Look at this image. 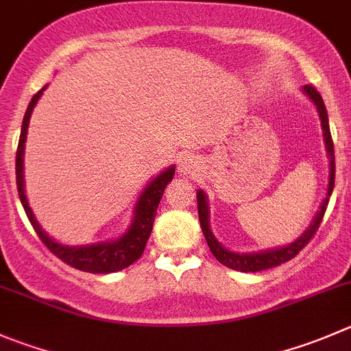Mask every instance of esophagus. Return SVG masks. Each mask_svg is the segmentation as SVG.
<instances>
[{
  "label": "esophagus",
  "instance_id": "obj_1",
  "mask_svg": "<svg viewBox=\"0 0 351 351\" xmlns=\"http://www.w3.org/2000/svg\"><path fill=\"white\" fill-rule=\"evenodd\" d=\"M180 173H183V175H192L193 171H197V168H199V159L195 158V156H183L182 159H180Z\"/></svg>",
  "mask_w": 351,
  "mask_h": 351
}]
</instances>
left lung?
Listing matches in <instances>:
<instances>
[{"mask_svg":"<svg viewBox=\"0 0 351 351\" xmlns=\"http://www.w3.org/2000/svg\"><path fill=\"white\" fill-rule=\"evenodd\" d=\"M304 93L311 97L312 103L315 104L319 111V118H321L322 125V134H324V142H326V151L329 156V185H328V193H326V199L322 202L321 210L317 213V216L314 217V223L308 226V230L302 234L298 240H295L293 243L287 245V247L281 248H273V250H264V252H255V254H237V252H231L228 248H224L219 241L216 240V237L213 234L209 226V209H207V197L202 190H197V209H199V221L200 228H202V233L206 237L207 245H209L210 252H213L214 257L223 264V266L230 267V269L241 271V273H257V271L269 269V267H276L283 262L291 261L297 254H300L302 248L308 243V241L314 238L315 231L319 230V224L322 223V217H324L326 209H328L329 197H331L332 189H335V145H332L331 138V130H329V121H328V111H326L324 101H322L321 94L312 87V85H305Z\"/></svg>","mask_w":351,"mask_h":351,"instance_id":"8db88e82","label":"left lung"}]
</instances>
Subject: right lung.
I'll return each mask as SVG.
<instances>
[{"label":"right lung","mask_w":351,"mask_h":351,"mask_svg":"<svg viewBox=\"0 0 351 351\" xmlns=\"http://www.w3.org/2000/svg\"><path fill=\"white\" fill-rule=\"evenodd\" d=\"M44 89L34 94L32 101L29 103V108L25 111V117L22 121V132H20L19 147H16V159H15V171H16V189H19L20 202H22L23 210H25L27 217H29L30 224L36 230L37 237L43 240V243L56 255L58 258L68 264V266L75 267L78 271H85V273L94 274H108L117 273V271L125 269L130 264H134L142 254H144L145 243H147L149 237H151L152 224H154L156 210H158L159 202H161L162 192H165L166 185L175 176V166L165 169L161 175L156 176L151 183L144 189L142 195L138 197L137 206H135V217L132 226L128 228L127 233L120 237L114 241H108V243H94V245H82V247H68V245H61L54 241L53 238L47 237L39 226V223L34 217L32 210H30L29 202H27L25 190H23V149H25V138H27V128H29L30 114H32L34 106L37 104L39 97L43 96Z\"/></svg>","instance_id":"add662e5"}]
</instances>
